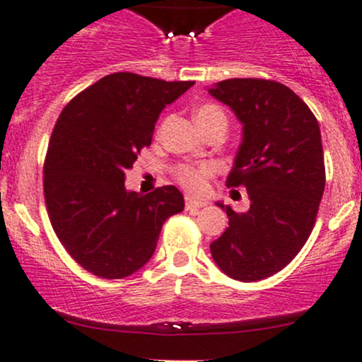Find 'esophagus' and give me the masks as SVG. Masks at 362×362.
<instances>
[{"instance_id": "34e87169", "label": "esophagus", "mask_w": 362, "mask_h": 362, "mask_svg": "<svg viewBox=\"0 0 362 362\" xmlns=\"http://www.w3.org/2000/svg\"><path fill=\"white\" fill-rule=\"evenodd\" d=\"M206 206V203L204 201H194V199H185V210L187 211H197L201 210V208Z\"/></svg>"}]
</instances>
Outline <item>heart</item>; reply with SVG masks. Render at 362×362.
<instances>
[{
    "instance_id": "heart-1",
    "label": "heart",
    "mask_w": 362,
    "mask_h": 362,
    "mask_svg": "<svg viewBox=\"0 0 362 362\" xmlns=\"http://www.w3.org/2000/svg\"><path fill=\"white\" fill-rule=\"evenodd\" d=\"M194 119H196L197 127L201 130L208 127L211 121L215 119H226V114L220 107L213 104H204L201 107H197L196 114H194ZM215 173L211 165H182L175 170V178H177L178 184L191 194H203L208 187V178Z\"/></svg>"
}]
</instances>
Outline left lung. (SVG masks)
Wrapping results in <instances>:
<instances>
[{
    "label": "left lung",
    "mask_w": 362,
    "mask_h": 362,
    "mask_svg": "<svg viewBox=\"0 0 362 362\" xmlns=\"http://www.w3.org/2000/svg\"><path fill=\"white\" fill-rule=\"evenodd\" d=\"M243 123L227 187H245L250 210L223 208L229 227L210 245L232 279H265L286 267L314 229L326 184L321 130L309 105L272 79L234 78L208 90Z\"/></svg>",
    "instance_id": "1"
}]
</instances>
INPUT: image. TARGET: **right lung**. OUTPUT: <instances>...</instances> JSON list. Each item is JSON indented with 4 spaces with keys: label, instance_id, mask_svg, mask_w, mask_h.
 <instances>
[{
    "label": "right lung",
    "instance_id": "add662e5",
    "mask_svg": "<svg viewBox=\"0 0 362 362\" xmlns=\"http://www.w3.org/2000/svg\"><path fill=\"white\" fill-rule=\"evenodd\" d=\"M192 85L114 72L60 112L45 158V203L59 241L93 276L121 279L142 269L163 223L184 210L175 185L130 192L124 173L151 146L163 109Z\"/></svg>",
    "mask_w": 362,
    "mask_h": 362
}]
</instances>
